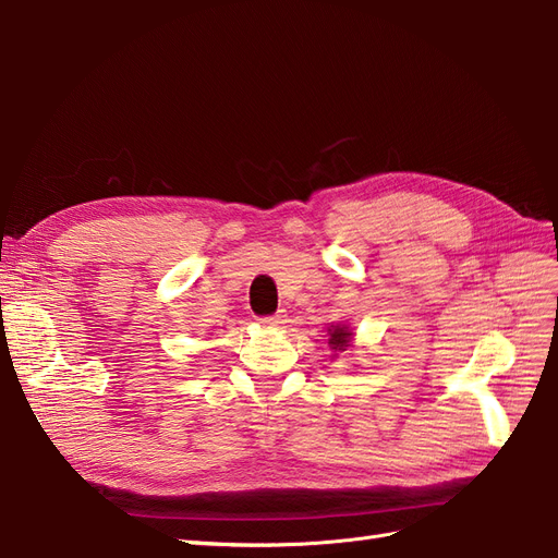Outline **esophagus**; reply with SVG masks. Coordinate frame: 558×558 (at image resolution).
Instances as JSON below:
<instances>
[{"label":"esophagus","mask_w":558,"mask_h":558,"mask_svg":"<svg viewBox=\"0 0 558 558\" xmlns=\"http://www.w3.org/2000/svg\"><path fill=\"white\" fill-rule=\"evenodd\" d=\"M283 320H286V314H283V312H277V314H272V316H263L260 324H263V326H269V328H275V326H281Z\"/></svg>","instance_id":"1"}]
</instances>
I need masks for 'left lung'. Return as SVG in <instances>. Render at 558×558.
Returning <instances> with one entry per match:
<instances>
[{
    "instance_id": "obj_1",
    "label": "left lung",
    "mask_w": 558,
    "mask_h": 558,
    "mask_svg": "<svg viewBox=\"0 0 558 558\" xmlns=\"http://www.w3.org/2000/svg\"><path fill=\"white\" fill-rule=\"evenodd\" d=\"M349 342H351V332L342 326H337V328H332V332H330V340H328V344L335 349V351H347V347H349Z\"/></svg>"
}]
</instances>
